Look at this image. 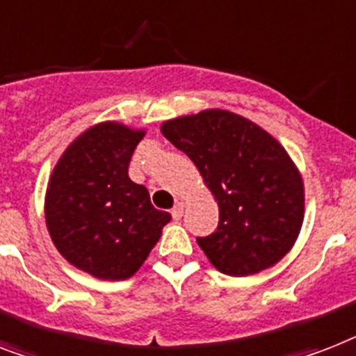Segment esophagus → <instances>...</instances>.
Masks as SVG:
<instances>
[{"mask_svg":"<svg viewBox=\"0 0 356 356\" xmlns=\"http://www.w3.org/2000/svg\"><path fill=\"white\" fill-rule=\"evenodd\" d=\"M183 212H184V204L179 201V203L172 208V218L173 219H181V218H183Z\"/></svg>","mask_w":356,"mask_h":356,"instance_id":"obj_1","label":"esophagus"}]
</instances>
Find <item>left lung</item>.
I'll list each match as a JSON object with an SVG mask.
<instances>
[{
	"instance_id": "1",
	"label": "left lung",
	"mask_w": 356,
	"mask_h": 356,
	"mask_svg": "<svg viewBox=\"0 0 356 356\" xmlns=\"http://www.w3.org/2000/svg\"><path fill=\"white\" fill-rule=\"evenodd\" d=\"M161 131L192 159L218 201V230L197 238L213 267L248 276L278 263L303 221L302 177L278 140L223 109L173 118Z\"/></svg>"
}]
</instances>
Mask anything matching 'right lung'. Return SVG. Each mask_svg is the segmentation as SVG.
I'll use <instances>...</instances> for the list:
<instances>
[{"mask_svg":"<svg viewBox=\"0 0 356 356\" xmlns=\"http://www.w3.org/2000/svg\"><path fill=\"white\" fill-rule=\"evenodd\" d=\"M143 137L122 124H98L65 149L49 181L51 239L71 265L95 278L133 276L172 219L128 175Z\"/></svg>","mask_w":356,"mask_h":356,"instance_id":"add662e5","label":"right lung"}]
</instances>
